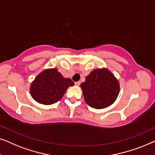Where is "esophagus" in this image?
<instances>
[{
    "label": "esophagus",
    "instance_id": "esophagus-1",
    "mask_svg": "<svg viewBox=\"0 0 155 155\" xmlns=\"http://www.w3.org/2000/svg\"><path fill=\"white\" fill-rule=\"evenodd\" d=\"M80 84H81V82H80V81H76V82H75V85H76V86H79Z\"/></svg>",
    "mask_w": 155,
    "mask_h": 155
}]
</instances>
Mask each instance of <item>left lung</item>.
<instances>
[{"instance_id":"8db88e82","label":"left lung","mask_w":155,"mask_h":155,"mask_svg":"<svg viewBox=\"0 0 155 155\" xmlns=\"http://www.w3.org/2000/svg\"><path fill=\"white\" fill-rule=\"evenodd\" d=\"M80 86L86 104L96 109L105 108L112 105L120 91L118 81L106 68L92 71Z\"/></svg>"}]
</instances>
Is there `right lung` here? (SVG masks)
<instances>
[{
    "label": "right lung",
    "mask_w": 155,
    "mask_h": 155,
    "mask_svg": "<svg viewBox=\"0 0 155 155\" xmlns=\"http://www.w3.org/2000/svg\"><path fill=\"white\" fill-rule=\"evenodd\" d=\"M74 83L69 78H64L57 69L42 71L30 86V94L39 104L51 105L59 101L69 86Z\"/></svg>",
    "instance_id": "right-lung-1"
}]
</instances>
